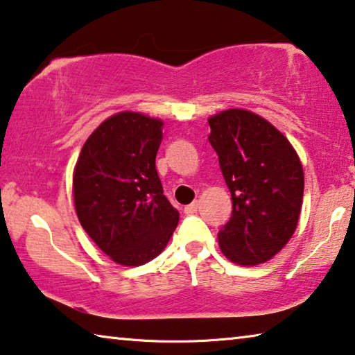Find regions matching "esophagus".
<instances>
[{"mask_svg": "<svg viewBox=\"0 0 355 355\" xmlns=\"http://www.w3.org/2000/svg\"><path fill=\"white\" fill-rule=\"evenodd\" d=\"M198 208H199V202L194 200L193 204H189V205L184 207V213H188V215H193V213L198 211Z\"/></svg>", "mask_w": 355, "mask_h": 355, "instance_id": "1", "label": "esophagus"}]
</instances>
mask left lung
I'll return each instance as SVG.
<instances>
[{
    "instance_id": "1",
    "label": "left lung",
    "mask_w": 355,
    "mask_h": 355,
    "mask_svg": "<svg viewBox=\"0 0 355 355\" xmlns=\"http://www.w3.org/2000/svg\"><path fill=\"white\" fill-rule=\"evenodd\" d=\"M210 140L232 198L218 234L223 254L239 266L267 262L299 223L303 168L289 140L252 112L229 109L208 118Z\"/></svg>"
}]
</instances>
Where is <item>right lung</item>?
Returning <instances> with one entry per match:
<instances>
[{"label": "right lung", "instance_id": "add662e5", "mask_svg": "<svg viewBox=\"0 0 355 355\" xmlns=\"http://www.w3.org/2000/svg\"><path fill=\"white\" fill-rule=\"evenodd\" d=\"M161 140V120L120 112L94 129L77 159L72 191L78 221L121 266L155 259L178 224L156 172Z\"/></svg>", "mask_w": 355, "mask_h": 355}]
</instances>
